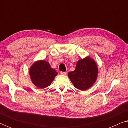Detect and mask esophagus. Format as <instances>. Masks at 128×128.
<instances>
[{
  "mask_svg": "<svg viewBox=\"0 0 128 128\" xmlns=\"http://www.w3.org/2000/svg\"><path fill=\"white\" fill-rule=\"evenodd\" d=\"M60 73L61 74H62V75H66V74H67V73L64 72H60Z\"/></svg>",
  "mask_w": 128,
  "mask_h": 128,
  "instance_id": "34e87169",
  "label": "esophagus"
}]
</instances>
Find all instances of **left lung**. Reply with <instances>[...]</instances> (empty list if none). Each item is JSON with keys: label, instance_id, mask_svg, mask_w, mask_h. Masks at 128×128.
Masks as SVG:
<instances>
[{"label": "left lung", "instance_id": "1", "mask_svg": "<svg viewBox=\"0 0 128 128\" xmlns=\"http://www.w3.org/2000/svg\"><path fill=\"white\" fill-rule=\"evenodd\" d=\"M98 67L95 60L90 56L77 62L74 71L68 73V77L76 88L87 90L95 83L98 76Z\"/></svg>", "mask_w": 128, "mask_h": 128}]
</instances>
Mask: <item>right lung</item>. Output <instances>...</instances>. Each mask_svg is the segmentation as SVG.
<instances>
[{"instance_id":"1","label":"right lung","mask_w":128,"mask_h":128,"mask_svg":"<svg viewBox=\"0 0 128 128\" xmlns=\"http://www.w3.org/2000/svg\"><path fill=\"white\" fill-rule=\"evenodd\" d=\"M32 83L39 88H46L50 84L58 73L52 69L48 62L40 60L35 62L29 70Z\"/></svg>"}]
</instances>
